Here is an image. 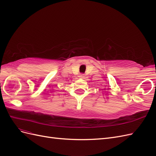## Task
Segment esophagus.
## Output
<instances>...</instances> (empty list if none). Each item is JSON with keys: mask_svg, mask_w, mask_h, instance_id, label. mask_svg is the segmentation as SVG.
Returning a JSON list of instances; mask_svg holds the SVG:
<instances>
[{"mask_svg": "<svg viewBox=\"0 0 156 156\" xmlns=\"http://www.w3.org/2000/svg\"><path fill=\"white\" fill-rule=\"evenodd\" d=\"M78 77L80 78H84V75L82 74H80V75L78 76Z\"/></svg>", "mask_w": 156, "mask_h": 156, "instance_id": "34e87169", "label": "esophagus"}]
</instances>
